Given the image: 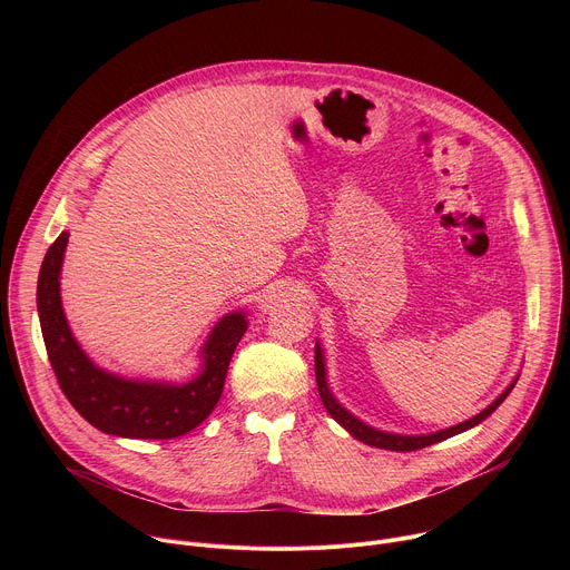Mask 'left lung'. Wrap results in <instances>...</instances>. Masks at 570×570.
<instances>
[{
    "label": "left lung",
    "mask_w": 570,
    "mask_h": 570,
    "mask_svg": "<svg viewBox=\"0 0 570 570\" xmlns=\"http://www.w3.org/2000/svg\"><path fill=\"white\" fill-rule=\"evenodd\" d=\"M315 383H317V392H320V399L324 403V409H327V413L350 433L354 435L356 440L370 444V446H376V449H387V451H417V449H426L431 444H438V442H444L475 424H480L482 420L490 417L499 405L505 401V396L512 392L514 383L492 403L487 405V409L482 413H478L475 417L458 424V426H451L446 431H440V433H433V435H417V438H409V435H390V433H383V431H376V429H370L365 426L363 422H358L354 415H350L343 405L332 396L330 387H327V379H324V361H322V350L315 345Z\"/></svg>",
    "instance_id": "8db88e82"
}]
</instances>
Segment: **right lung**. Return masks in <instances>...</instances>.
<instances>
[{"mask_svg":"<svg viewBox=\"0 0 570 570\" xmlns=\"http://www.w3.org/2000/svg\"><path fill=\"white\" fill-rule=\"evenodd\" d=\"M69 234L62 232L45 255L38 275V315L49 363L67 401L95 429L135 440H171L203 424L218 403L229 358L246 334L240 313L225 315L205 345L198 379L185 385L135 383L99 370L71 338L60 306V264Z\"/></svg>","mask_w":570,"mask_h":570,"instance_id":"add662e5","label":"right lung"}]
</instances>
